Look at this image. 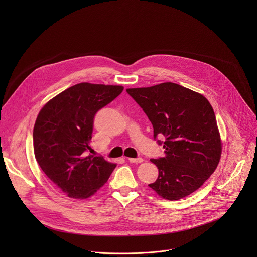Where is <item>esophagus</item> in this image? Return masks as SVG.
I'll return each mask as SVG.
<instances>
[{
  "label": "esophagus",
  "instance_id": "34e87169",
  "mask_svg": "<svg viewBox=\"0 0 257 257\" xmlns=\"http://www.w3.org/2000/svg\"><path fill=\"white\" fill-rule=\"evenodd\" d=\"M128 162H130V163H142V162H143V159H141V158H137V159L129 158V159H128Z\"/></svg>",
  "mask_w": 257,
  "mask_h": 257
}]
</instances>
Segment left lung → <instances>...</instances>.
Here are the masks:
<instances>
[{
  "instance_id": "obj_1",
  "label": "left lung",
  "mask_w": 257,
  "mask_h": 257,
  "mask_svg": "<svg viewBox=\"0 0 257 257\" xmlns=\"http://www.w3.org/2000/svg\"><path fill=\"white\" fill-rule=\"evenodd\" d=\"M154 127V138L165 149V157L152 159L159 169L149 184L160 196L178 200L196 191L216 169L222 154L215 115L200 93L166 82L151 87L129 88Z\"/></svg>"
}]
</instances>
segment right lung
I'll list each match as a JSON object with an SVG mask.
<instances>
[{"instance_id": "obj_1", "label": "right lung", "mask_w": 257, "mask_h": 257, "mask_svg": "<svg viewBox=\"0 0 257 257\" xmlns=\"http://www.w3.org/2000/svg\"><path fill=\"white\" fill-rule=\"evenodd\" d=\"M123 89L118 85L79 83L52 98L36 118L33 128L36 162L71 198L93 195L116 168L88 151L95 114Z\"/></svg>"}]
</instances>
